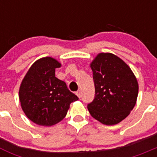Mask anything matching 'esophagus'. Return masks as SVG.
<instances>
[{"label": "esophagus", "mask_w": 157, "mask_h": 157, "mask_svg": "<svg viewBox=\"0 0 157 157\" xmlns=\"http://www.w3.org/2000/svg\"><path fill=\"white\" fill-rule=\"evenodd\" d=\"M76 95H77V97L78 98H81V95H82V93H81V91L80 90H78V91H77V92H76Z\"/></svg>", "instance_id": "1"}]
</instances>
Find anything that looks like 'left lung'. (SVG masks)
Here are the masks:
<instances>
[{
    "label": "left lung",
    "instance_id": "8db88e82",
    "mask_svg": "<svg viewBox=\"0 0 157 157\" xmlns=\"http://www.w3.org/2000/svg\"><path fill=\"white\" fill-rule=\"evenodd\" d=\"M95 97L87 105L93 118L105 125L123 121L137 102L138 82L130 67L119 56L101 52L90 63Z\"/></svg>",
    "mask_w": 157,
    "mask_h": 157
}]
</instances>
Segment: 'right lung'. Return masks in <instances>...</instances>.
I'll list each match as a JSON object with an SVG mask.
<instances>
[{
  "mask_svg": "<svg viewBox=\"0 0 157 157\" xmlns=\"http://www.w3.org/2000/svg\"><path fill=\"white\" fill-rule=\"evenodd\" d=\"M61 63L50 56L37 59L31 65L20 84L19 98L23 112L37 125L50 127L66 116L71 102L78 100L55 76Z\"/></svg>",
  "mask_w": 157,
  "mask_h": 157,
  "instance_id": "right-lung-1",
  "label": "right lung"
}]
</instances>
